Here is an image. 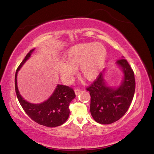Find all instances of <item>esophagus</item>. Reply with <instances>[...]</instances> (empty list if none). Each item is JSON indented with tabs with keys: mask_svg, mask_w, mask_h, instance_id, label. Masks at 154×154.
I'll return each mask as SVG.
<instances>
[{
	"mask_svg": "<svg viewBox=\"0 0 154 154\" xmlns=\"http://www.w3.org/2000/svg\"><path fill=\"white\" fill-rule=\"evenodd\" d=\"M74 92H75V95H79V94H80V92H81V90H80V89H75Z\"/></svg>",
	"mask_w": 154,
	"mask_h": 154,
	"instance_id": "esophagus-1",
	"label": "esophagus"
}]
</instances>
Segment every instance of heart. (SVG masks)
I'll return each mask as SVG.
<instances>
[{
    "label": "heart",
    "instance_id": "1",
    "mask_svg": "<svg viewBox=\"0 0 154 154\" xmlns=\"http://www.w3.org/2000/svg\"><path fill=\"white\" fill-rule=\"evenodd\" d=\"M106 50L100 43H82L72 46L63 57L64 62L59 65V72L65 82L71 80L75 69L79 67V75L89 80L97 77L104 66Z\"/></svg>",
    "mask_w": 154,
    "mask_h": 154
}]
</instances>
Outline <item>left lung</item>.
Masks as SVG:
<instances>
[{"instance_id":"obj_1","label":"left lung","mask_w":154,"mask_h":154,"mask_svg":"<svg viewBox=\"0 0 154 154\" xmlns=\"http://www.w3.org/2000/svg\"><path fill=\"white\" fill-rule=\"evenodd\" d=\"M116 65L123 74L119 86L108 85L104 69L87 89L91 95V114L101 124H110L121 119L128 111L134 95V74L129 63L123 57L116 61Z\"/></svg>"}]
</instances>
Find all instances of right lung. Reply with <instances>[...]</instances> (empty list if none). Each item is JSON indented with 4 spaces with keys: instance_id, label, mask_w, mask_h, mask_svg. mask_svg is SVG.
Wrapping results in <instances>:
<instances>
[{
    "instance_id": "obj_1",
    "label": "right lung",
    "mask_w": 154,
    "mask_h": 154,
    "mask_svg": "<svg viewBox=\"0 0 154 154\" xmlns=\"http://www.w3.org/2000/svg\"><path fill=\"white\" fill-rule=\"evenodd\" d=\"M35 48L31 50L17 67L15 75V88L17 99L22 108L29 117L40 125L49 128L57 127L63 124L69 117V105L75 97L72 88L65 85H57L53 94L48 99L39 104L27 102L20 94L17 83V75L20 68L31 57Z\"/></svg>"
}]
</instances>
